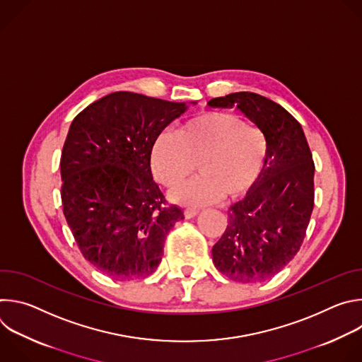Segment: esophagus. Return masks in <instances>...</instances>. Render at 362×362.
<instances>
[{
    "label": "esophagus",
    "mask_w": 362,
    "mask_h": 362,
    "mask_svg": "<svg viewBox=\"0 0 362 362\" xmlns=\"http://www.w3.org/2000/svg\"><path fill=\"white\" fill-rule=\"evenodd\" d=\"M197 211H194V209H186L185 211V218L186 219H192V218H194V216H197Z\"/></svg>",
    "instance_id": "1"
}]
</instances>
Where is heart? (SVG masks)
I'll list each match as a JSON object with an SVG mask.
<instances>
[{
  "label": "heart",
  "mask_w": 362,
  "mask_h": 362,
  "mask_svg": "<svg viewBox=\"0 0 362 362\" xmlns=\"http://www.w3.org/2000/svg\"><path fill=\"white\" fill-rule=\"evenodd\" d=\"M269 143L259 129L229 113L204 112L176 132L163 130L150 151L151 169L165 186L185 180L197 165L199 176L176 186L169 196L185 206L214 203L226 194L239 199L262 176Z\"/></svg>",
  "instance_id": "b5f03b06"
}]
</instances>
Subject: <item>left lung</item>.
Segmentation results:
<instances>
[{"label": "left lung", "mask_w": 362, "mask_h": 362, "mask_svg": "<svg viewBox=\"0 0 362 362\" xmlns=\"http://www.w3.org/2000/svg\"><path fill=\"white\" fill-rule=\"evenodd\" d=\"M211 107L239 109L269 143L262 176L230 206L228 226L212 249L214 264L232 281L271 279L298 253L314 209L315 165L298 120L278 103L239 91L209 101Z\"/></svg>", "instance_id": "8db88e82"}]
</instances>
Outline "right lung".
<instances>
[{
  "label": "right lung",
  "mask_w": 362,
  "mask_h": 362,
  "mask_svg": "<svg viewBox=\"0 0 362 362\" xmlns=\"http://www.w3.org/2000/svg\"><path fill=\"white\" fill-rule=\"evenodd\" d=\"M187 107L116 91L91 103L70 126L60 162L63 212L83 256L113 279L156 271L168 233L185 218L177 206H165L150 151Z\"/></svg>",
  "instance_id": "right-lung-1"
}]
</instances>
